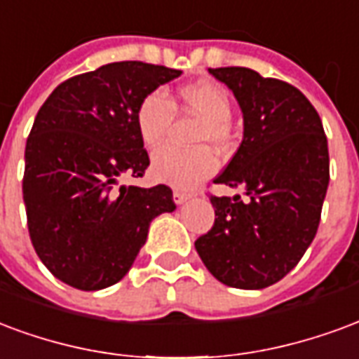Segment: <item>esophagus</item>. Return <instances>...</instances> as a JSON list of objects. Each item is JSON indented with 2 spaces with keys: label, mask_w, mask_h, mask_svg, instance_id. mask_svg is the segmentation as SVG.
<instances>
[{
  "label": "esophagus",
  "mask_w": 359,
  "mask_h": 359,
  "mask_svg": "<svg viewBox=\"0 0 359 359\" xmlns=\"http://www.w3.org/2000/svg\"><path fill=\"white\" fill-rule=\"evenodd\" d=\"M191 198L189 193H183V191H174V203L176 205H185Z\"/></svg>",
  "instance_id": "1"
}]
</instances>
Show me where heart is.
<instances>
[{"label": "heart", "mask_w": 359, "mask_h": 359, "mask_svg": "<svg viewBox=\"0 0 359 359\" xmlns=\"http://www.w3.org/2000/svg\"><path fill=\"white\" fill-rule=\"evenodd\" d=\"M183 104L203 118L198 128L197 141L214 147H226L229 141V120H231V97L218 82L201 80L183 86L180 90ZM174 120V104L166 93L151 91L141 99L135 111V128L143 145L154 149L161 145L170 124ZM218 166V161L210 149L197 147L183 151L177 147H162L153 154L151 172L162 183L180 189H189L208 177Z\"/></svg>", "instance_id": "heart-1"}]
</instances>
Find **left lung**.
I'll list each match as a JSON object with an SVG mask.
<instances>
[{"instance_id": "1", "label": "left lung", "mask_w": 359, "mask_h": 359, "mask_svg": "<svg viewBox=\"0 0 359 359\" xmlns=\"http://www.w3.org/2000/svg\"><path fill=\"white\" fill-rule=\"evenodd\" d=\"M233 91L245 132L214 183L245 197H210L214 226L195 241L201 260L235 289H266L304 256L329 185V149L318 111L294 86L245 67L208 69Z\"/></svg>"}]
</instances>
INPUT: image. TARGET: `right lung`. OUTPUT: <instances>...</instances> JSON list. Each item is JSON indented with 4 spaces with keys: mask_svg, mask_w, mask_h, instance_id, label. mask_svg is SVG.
<instances>
[{
    "mask_svg": "<svg viewBox=\"0 0 359 359\" xmlns=\"http://www.w3.org/2000/svg\"><path fill=\"white\" fill-rule=\"evenodd\" d=\"M182 70L141 61L103 65L57 86L26 140L30 239L51 273L80 290L118 283L156 216L174 212L168 185H122L149 166L135 111Z\"/></svg>",
    "mask_w": 359,
    "mask_h": 359,
    "instance_id": "1",
    "label": "right lung"
}]
</instances>
